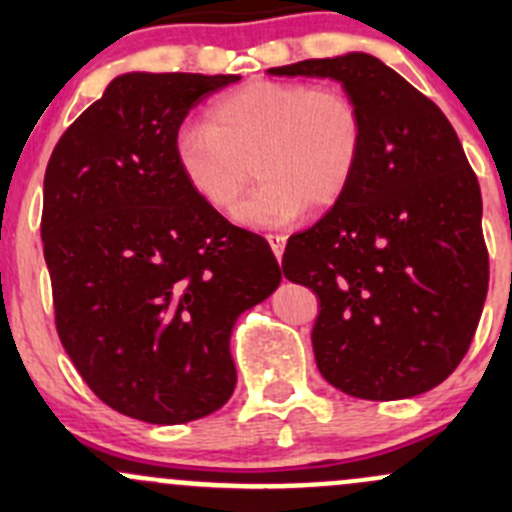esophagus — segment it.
I'll use <instances>...</instances> for the list:
<instances>
[{
	"instance_id": "34e87169",
	"label": "esophagus",
	"mask_w": 512,
	"mask_h": 512,
	"mask_svg": "<svg viewBox=\"0 0 512 512\" xmlns=\"http://www.w3.org/2000/svg\"><path fill=\"white\" fill-rule=\"evenodd\" d=\"M267 242H270V247H272V252H275L277 260H282V252H285L287 235H282V232H270V235H267Z\"/></svg>"
}]
</instances>
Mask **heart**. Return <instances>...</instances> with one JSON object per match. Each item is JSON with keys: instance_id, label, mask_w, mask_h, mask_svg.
<instances>
[{"instance_id": "heart-1", "label": "heart", "mask_w": 512, "mask_h": 512, "mask_svg": "<svg viewBox=\"0 0 512 512\" xmlns=\"http://www.w3.org/2000/svg\"><path fill=\"white\" fill-rule=\"evenodd\" d=\"M175 160L215 210H232L255 173L262 183L237 208L250 227L292 223L304 208L342 200L364 151V116L342 89L250 81L215 98L205 121L180 126Z\"/></svg>"}]
</instances>
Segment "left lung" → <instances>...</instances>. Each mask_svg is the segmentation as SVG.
I'll return each mask as SVG.
<instances>
[{"instance_id": "left-lung-1", "label": "left lung", "mask_w": 512, "mask_h": 512, "mask_svg": "<svg viewBox=\"0 0 512 512\" xmlns=\"http://www.w3.org/2000/svg\"><path fill=\"white\" fill-rule=\"evenodd\" d=\"M270 74L339 81L364 116L352 185L282 257L287 280L319 299V371L356 399L423 394L461 364L488 294L483 200L461 141L441 108L376 56Z\"/></svg>"}]
</instances>
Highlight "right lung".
Here are the masks:
<instances>
[{"mask_svg": "<svg viewBox=\"0 0 512 512\" xmlns=\"http://www.w3.org/2000/svg\"><path fill=\"white\" fill-rule=\"evenodd\" d=\"M237 79L116 76L46 165L56 332L98 399L138 421L218 411L237 381L232 324L282 280L265 237L227 223L175 160L190 108Z\"/></svg>", "mask_w": 512, "mask_h": 512, "instance_id": "obj_1", "label": "right lung"}]
</instances>
